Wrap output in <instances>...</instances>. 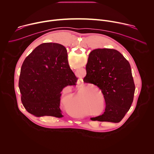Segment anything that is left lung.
<instances>
[{"label":"left lung","mask_w":154,"mask_h":154,"mask_svg":"<svg viewBox=\"0 0 154 154\" xmlns=\"http://www.w3.org/2000/svg\"><path fill=\"white\" fill-rule=\"evenodd\" d=\"M83 82L101 90L106 103L103 115L92 121L119 122L134 100L135 86L130 63L118 51L97 49L89 55Z\"/></svg>","instance_id":"1"}]
</instances>
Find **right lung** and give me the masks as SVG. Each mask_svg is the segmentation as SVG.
<instances>
[{"label":"right lung","instance_id":"add662e5","mask_svg":"<svg viewBox=\"0 0 154 154\" xmlns=\"http://www.w3.org/2000/svg\"><path fill=\"white\" fill-rule=\"evenodd\" d=\"M77 81L66 49L58 43L41 44L22 65L19 80L22 103L37 117L61 118V92L66 86L76 85Z\"/></svg>","mask_w":154,"mask_h":154}]
</instances>
